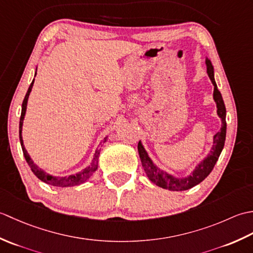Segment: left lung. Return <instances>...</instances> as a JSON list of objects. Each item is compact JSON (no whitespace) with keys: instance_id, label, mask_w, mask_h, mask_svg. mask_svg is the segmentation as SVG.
I'll return each instance as SVG.
<instances>
[{"instance_id":"8db88e82","label":"left lung","mask_w":253,"mask_h":253,"mask_svg":"<svg viewBox=\"0 0 253 253\" xmlns=\"http://www.w3.org/2000/svg\"><path fill=\"white\" fill-rule=\"evenodd\" d=\"M206 65H207V73L214 85L213 98L216 103L217 114L222 120V128L221 130L214 135L213 147L208 157L197 166L196 169L192 171L191 175L185 177V178H176V177H173L171 175L165 173L164 170L160 169L158 166H155L151 161V159L149 158L146 150H144V148L142 147L141 142L139 141L138 143L139 157H140L141 164L143 166V169L146 171L147 176L149 177V179L153 182V184H155L161 188H164V189H169L173 191H184V190L190 189V188L197 186L198 184H200V182L206 179L209 176V174L212 171L214 165H215L216 161L219 158V154H221L222 150L224 148L225 138H226V109H225L222 94L217 89L215 80H214L213 66L208 58L206 60Z\"/></svg>"}]
</instances>
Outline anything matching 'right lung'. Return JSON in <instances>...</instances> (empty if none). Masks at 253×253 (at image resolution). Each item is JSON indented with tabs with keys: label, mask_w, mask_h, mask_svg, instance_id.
<instances>
[{
	"label": "right lung",
	"mask_w": 253,
	"mask_h": 253,
	"mask_svg": "<svg viewBox=\"0 0 253 253\" xmlns=\"http://www.w3.org/2000/svg\"><path fill=\"white\" fill-rule=\"evenodd\" d=\"M34 82H35V79L32 80V83L30 84L29 88H28V91H27V93L25 95V99L23 101V105H21V115H20V121H19V140H20L21 149H23L24 157L27 161V163H28L31 170L34 171V174L38 177V178L42 181L46 182V184H49V185L56 186V187H71V186H77V185L83 184V182L87 180L89 177L96 170V169H98V159L100 155L99 151L95 152L94 158L92 160V163H91L90 166L85 168L84 170L79 171V173H77V174L67 176V177H55V176H51L47 173H45L44 170H42L41 169L38 168V166L34 163V161L30 159L28 152L26 151L25 146H24V141H23V137H21V129H23V122H24V117L26 114L27 102H28V96L31 92L32 85H34ZM105 141H106V138H105Z\"/></svg>",
	"instance_id": "add662e5"
}]
</instances>
